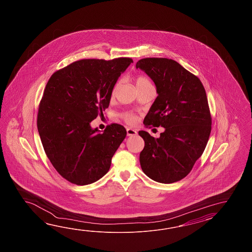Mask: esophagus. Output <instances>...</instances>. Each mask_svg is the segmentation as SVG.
Wrapping results in <instances>:
<instances>
[{
    "label": "esophagus",
    "mask_w": 252,
    "mask_h": 252,
    "mask_svg": "<svg viewBox=\"0 0 252 252\" xmlns=\"http://www.w3.org/2000/svg\"><path fill=\"white\" fill-rule=\"evenodd\" d=\"M127 135L128 136H135V135H137V130L133 129V128H127Z\"/></svg>",
    "instance_id": "1"
}]
</instances>
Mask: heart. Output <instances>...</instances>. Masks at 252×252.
Returning a JSON list of instances; mask_svg holds the SVG:
<instances>
[{"label":"heart","mask_w":252,"mask_h":252,"mask_svg":"<svg viewBox=\"0 0 252 252\" xmlns=\"http://www.w3.org/2000/svg\"><path fill=\"white\" fill-rule=\"evenodd\" d=\"M135 84H136V86H137V87H138V86L151 85V84H150V80H149L147 77L143 76V75H139V76H137V77H136V79H135ZM124 117V120L126 121V123H128V124H134L136 123V117L134 116L133 114H131V113H125Z\"/></svg>","instance_id":"obj_1"}]
</instances>
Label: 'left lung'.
I'll return each instance as SVG.
<instances>
[{
	"instance_id": "obj_1",
	"label": "left lung",
	"mask_w": 252,
	"mask_h": 252,
	"mask_svg": "<svg viewBox=\"0 0 252 252\" xmlns=\"http://www.w3.org/2000/svg\"><path fill=\"white\" fill-rule=\"evenodd\" d=\"M136 68L150 76L158 93L143 124L165 128L158 139L139 130L145 141L141 169L156 182H177L192 170L209 139L212 118L204 86L173 59H140Z\"/></svg>"
}]
</instances>
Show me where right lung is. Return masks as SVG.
<instances>
[{
    "label": "right lung",
    "instance_id": "add662e5",
    "mask_svg": "<svg viewBox=\"0 0 252 252\" xmlns=\"http://www.w3.org/2000/svg\"><path fill=\"white\" fill-rule=\"evenodd\" d=\"M131 63L128 58L82 59L55 72L47 83L38 107V134L48 159L67 181L86 186L109 171L127 131L113 124L101 132L90 124L103 116L113 87Z\"/></svg>",
    "mask_w": 252,
    "mask_h": 252
}]
</instances>
